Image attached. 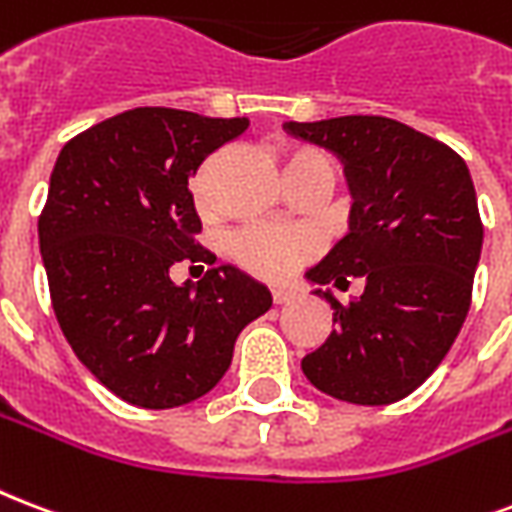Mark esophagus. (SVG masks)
I'll list each match as a JSON object with an SVG mask.
<instances>
[{
    "mask_svg": "<svg viewBox=\"0 0 512 512\" xmlns=\"http://www.w3.org/2000/svg\"><path fill=\"white\" fill-rule=\"evenodd\" d=\"M271 298L276 306H282V303H290V300L295 298V292L284 290V287H276V290H271Z\"/></svg>",
    "mask_w": 512,
    "mask_h": 512,
    "instance_id": "34e87169",
    "label": "esophagus"
}]
</instances>
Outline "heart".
I'll return each mask as SVG.
<instances>
[{
	"label": "heart",
	"instance_id": "1",
	"mask_svg": "<svg viewBox=\"0 0 512 512\" xmlns=\"http://www.w3.org/2000/svg\"><path fill=\"white\" fill-rule=\"evenodd\" d=\"M276 152H279L287 185H292V182H325L333 190L335 171L338 169H335L330 152L317 147V144L292 142V139H284ZM212 169L214 161H206L201 169L195 171L193 182H190L193 204L204 217L214 214V209H217L212 198V187H209ZM230 257L257 279L279 282L306 260L308 241L300 233H290V230L244 228L230 239Z\"/></svg>",
	"mask_w": 512,
	"mask_h": 512
}]
</instances>
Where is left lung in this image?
Returning a JSON list of instances; mask_svg holds the SVG:
<instances>
[{
    "instance_id": "left-lung-1",
    "label": "left lung",
    "mask_w": 512,
    "mask_h": 512,
    "mask_svg": "<svg viewBox=\"0 0 512 512\" xmlns=\"http://www.w3.org/2000/svg\"><path fill=\"white\" fill-rule=\"evenodd\" d=\"M287 131L341 155L354 195L351 233L308 279L365 287L351 303L317 290L335 327L300 368L343 403H397L432 376L470 311L483 222L467 163L381 115L287 123Z\"/></svg>"
}]
</instances>
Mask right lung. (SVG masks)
Wrapping results in <instances>:
<instances>
[{
	"mask_svg": "<svg viewBox=\"0 0 512 512\" xmlns=\"http://www.w3.org/2000/svg\"><path fill=\"white\" fill-rule=\"evenodd\" d=\"M244 117L136 107L72 136L50 174L39 249L50 303L77 360L139 408H177L217 386L241 327L271 292L233 265L174 284V263H212L198 244L190 174L236 139Z\"/></svg>",
	"mask_w": 512,
	"mask_h": 512,
	"instance_id": "1",
	"label": "right lung"
}]
</instances>
